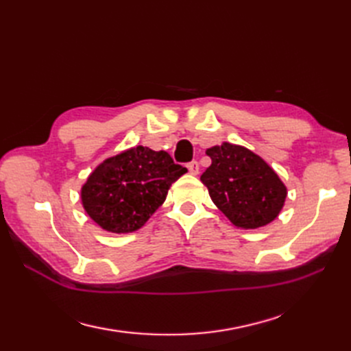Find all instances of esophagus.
Wrapping results in <instances>:
<instances>
[{
  "label": "esophagus",
  "mask_w": 351,
  "mask_h": 351,
  "mask_svg": "<svg viewBox=\"0 0 351 351\" xmlns=\"http://www.w3.org/2000/svg\"><path fill=\"white\" fill-rule=\"evenodd\" d=\"M187 169H189V173H190V174H192V176H196V174L199 173V162H197V161L189 162V164H187Z\"/></svg>",
  "instance_id": "obj_1"
}]
</instances>
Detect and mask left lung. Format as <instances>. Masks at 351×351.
<instances>
[{
  "instance_id": "obj_1",
  "label": "left lung",
  "mask_w": 351,
  "mask_h": 351,
  "mask_svg": "<svg viewBox=\"0 0 351 351\" xmlns=\"http://www.w3.org/2000/svg\"><path fill=\"white\" fill-rule=\"evenodd\" d=\"M212 164L200 176L212 202L232 224L253 230L278 217L287 189L274 169L247 147L224 142L209 147Z\"/></svg>"
}]
</instances>
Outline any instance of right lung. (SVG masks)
Returning <instances> with one entry per match:
<instances>
[{
	"mask_svg": "<svg viewBox=\"0 0 351 351\" xmlns=\"http://www.w3.org/2000/svg\"><path fill=\"white\" fill-rule=\"evenodd\" d=\"M186 171L164 151L132 147L95 168L82 187V204L104 230L132 232L164 204L169 186Z\"/></svg>",
	"mask_w": 351,
	"mask_h": 351,
	"instance_id": "right-lung-1",
	"label": "right lung"
}]
</instances>
